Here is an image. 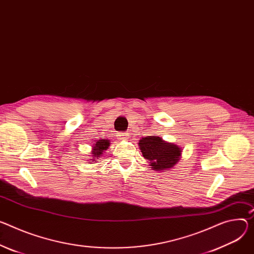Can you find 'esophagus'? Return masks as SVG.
I'll list each match as a JSON object with an SVG mask.
<instances>
[{
    "instance_id": "obj_1",
    "label": "esophagus",
    "mask_w": 254,
    "mask_h": 254,
    "mask_svg": "<svg viewBox=\"0 0 254 254\" xmlns=\"http://www.w3.org/2000/svg\"><path fill=\"white\" fill-rule=\"evenodd\" d=\"M127 133H126V132H121V133H119V134H118V136H119V139H120V140H125L126 137L127 136Z\"/></svg>"
}]
</instances>
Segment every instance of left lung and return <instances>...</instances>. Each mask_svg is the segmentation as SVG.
Segmentation results:
<instances>
[{
    "mask_svg": "<svg viewBox=\"0 0 254 254\" xmlns=\"http://www.w3.org/2000/svg\"><path fill=\"white\" fill-rule=\"evenodd\" d=\"M140 150L154 171H168L179 162L181 148L168 143L157 135L142 137L139 141Z\"/></svg>",
    "mask_w": 254,
    "mask_h": 254,
    "instance_id": "1",
    "label": "left lung"
}]
</instances>
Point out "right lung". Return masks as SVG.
Wrapping results in <instances>:
<instances>
[{
  "label": "right lung",
  "mask_w": 254,
  "mask_h": 254,
  "mask_svg": "<svg viewBox=\"0 0 254 254\" xmlns=\"http://www.w3.org/2000/svg\"><path fill=\"white\" fill-rule=\"evenodd\" d=\"M109 146H110L109 140L100 139L98 141H95V144H93V146H92V151L90 156L91 159H89L88 163H91V162L95 163L96 160L98 158H101L102 155H104L105 151L109 149Z\"/></svg>",
  "instance_id": "1"
}]
</instances>
